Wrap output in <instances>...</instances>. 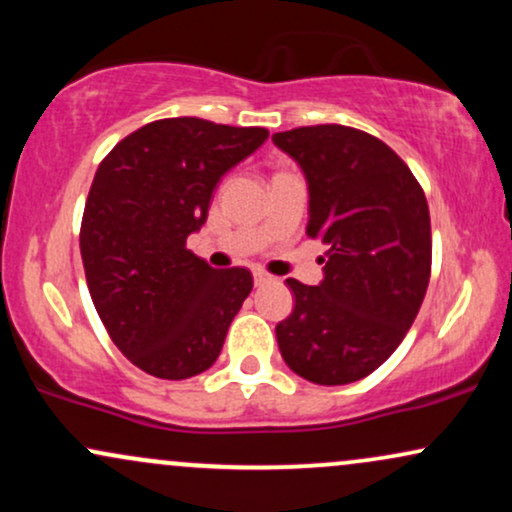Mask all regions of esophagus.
<instances>
[{
	"label": "esophagus",
	"mask_w": 512,
	"mask_h": 512,
	"mask_svg": "<svg viewBox=\"0 0 512 512\" xmlns=\"http://www.w3.org/2000/svg\"><path fill=\"white\" fill-rule=\"evenodd\" d=\"M252 276H255V284L257 286H262V284H267V281H272V276H269L267 272H262V269H255V272H252Z\"/></svg>",
	"instance_id": "34e87169"
}]
</instances>
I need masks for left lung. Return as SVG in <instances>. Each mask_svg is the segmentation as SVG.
<instances>
[{
    "mask_svg": "<svg viewBox=\"0 0 512 512\" xmlns=\"http://www.w3.org/2000/svg\"><path fill=\"white\" fill-rule=\"evenodd\" d=\"M272 142L303 168L308 236L327 245L325 279L305 286L276 325L286 366L315 385L366 378L397 349L431 279V216L407 163L373 134L296 127Z\"/></svg>",
    "mask_w": 512,
    "mask_h": 512,
    "instance_id": "8db88e82",
    "label": "left lung"
}]
</instances>
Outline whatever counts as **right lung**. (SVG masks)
<instances>
[{"label": "right lung", "instance_id": "1", "mask_svg": "<svg viewBox=\"0 0 512 512\" xmlns=\"http://www.w3.org/2000/svg\"><path fill=\"white\" fill-rule=\"evenodd\" d=\"M267 137L264 127L168 117L127 134L96 170L79 233L86 284L117 349L154 378L214 366L250 296L248 269H214L185 245L221 175Z\"/></svg>", "mask_w": 512, "mask_h": 512}]
</instances>
